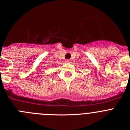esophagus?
<instances>
[{"label":"esophagus","instance_id":"obj_1","mask_svg":"<svg viewBox=\"0 0 130 130\" xmlns=\"http://www.w3.org/2000/svg\"><path fill=\"white\" fill-rule=\"evenodd\" d=\"M66 62H67V63H70V62H71V60H68H68H66Z\"/></svg>","mask_w":130,"mask_h":130}]
</instances>
